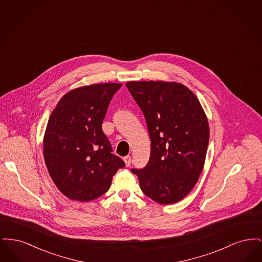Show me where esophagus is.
<instances>
[{
  "label": "esophagus",
  "instance_id": "1",
  "mask_svg": "<svg viewBox=\"0 0 262 262\" xmlns=\"http://www.w3.org/2000/svg\"><path fill=\"white\" fill-rule=\"evenodd\" d=\"M124 161H125V166H129L130 165V162H132V157L129 156V155H127V156H125L124 157Z\"/></svg>",
  "mask_w": 262,
  "mask_h": 262
}]
</instances>
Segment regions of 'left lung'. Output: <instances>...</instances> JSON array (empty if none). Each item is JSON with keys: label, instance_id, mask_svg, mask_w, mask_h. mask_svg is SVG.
<instances>
[{"label": "left lung", "instance_id": "left-lung-1", "mask_svg": "<svg viewBox=\"0 0 262 262\" xmlns=\"http://www.w3.org/2000/svg\"><path fill=\"white\" fill-rule=\"evenodd\" d=\"M149 133V161L137 174L144 194L160 204L183 200L202 172L209 125L200 101L185 85L165 81L126 82Z\"/></svg>", "mask_w": 262, "mask_h": 262}]
</instances>
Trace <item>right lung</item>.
Wrapping results in <instances>:
<instances>
[{
  "label": "right lung",
  "instance_id": "obj_1",
  "mask_svg": "<svg viewBox=\"0 0 262 262\" xmlns=\"http://www.w3.org/2000/svg\"><path fill=\"white\" fill-rule=\"evenodd\" d=\"M121 83L75 88L63 95L48 121L43 153L51 178L68 199L90 201L104 194L125 166L112 153L102 123Z\"/></svg>",
  "mask_w": 262,
  "mask_h": 262
}]
</instances>
